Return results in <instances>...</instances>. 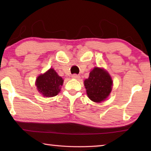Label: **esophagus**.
I'll return each instance as SVG.
<instances>
[{"label":"esophagus","mask_w":151,"mask_h":151,"mask_svg":"<svg viewBox=\"0 0 151 151\" xmlns=\"http://www.w3.org/2000/svg\"><path fill=\"white\" fill-rule=\"evenodd\" d=\"M72 78H75V79H79L80 78V76L78 75H76V74H73L72 75Z\"/></svg>","instance_id":"obj_1"}]
</instances>
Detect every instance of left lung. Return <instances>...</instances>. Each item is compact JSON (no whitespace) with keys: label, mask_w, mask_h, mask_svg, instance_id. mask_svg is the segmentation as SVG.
I'll return each instance as SVG.
<instances>
[{"label":"left lung","mask_w":151,"mask_h":151,"mask_svg":"<svg viewBox=\"0 0 151 151\" xmlns=\"http://www.w3.org/2000/svg\"><path fill=\"white\" fill-rule=\"evenodd\" d=\"M84 83L88 98L96 103L106 99L112 90V79L103 68H93Z\"/></svg>","instance_id":"obj_1"}]
</instances>
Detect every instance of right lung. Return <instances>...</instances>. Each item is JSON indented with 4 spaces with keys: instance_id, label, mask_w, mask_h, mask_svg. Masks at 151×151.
Instances as JSON below:
<instances>
[{
    "instance_id": "1",
    "label": "right lung",
    "mask_w": 151,
    "mask_h": 151,
    "mask_svg": "<svg viewBox=\"0 0 151 151\" xmlns=\"http://www.w3.org/2000/svg\"><path fill=\"white\" fill-rule=\"evenodd\" d=\"M63 84V78L52 68H50L47 73L40 75L36 81L38 91L43 96L47 97L57 95Z\"/></svg>"
}]
</instances>
